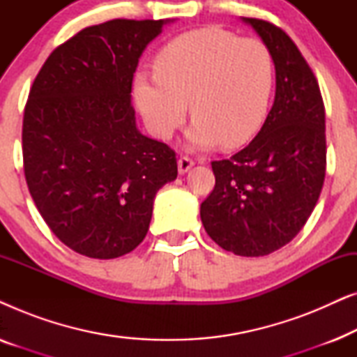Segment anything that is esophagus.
<instances>
[{
	"instance_id": "obj_1",
	"label": "esophagus",
	"mask_w": 357,
	"mask_h": 357,
	"mask_svg": "<svg viewBox=\"0 0 357 357\" xmlns=\"http://www.w3.org/2000/svg\"><path fill=\"white\" fill-rule=\"evenodd\" d=\"M178 174H187L190 169L193 167L195 165V162H193V159H190V158H187V155H182V158L178 159Z\"/></svg>"
}]
</instances>
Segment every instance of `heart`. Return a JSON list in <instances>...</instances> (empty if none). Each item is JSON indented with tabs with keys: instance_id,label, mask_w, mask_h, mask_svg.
I'll use <instances>...</instances> for the list:
<instances>
[{
	"instance_id": "heart-1",
	"label": "heart",
	"mask_w": 357,
	"mask_h": 357,
	"mask_svg": "<svg viewBox=\"0 0 357 357\" xmlns=\"http://www.w3.org/2000/svg\"><path fill=\"white\" fill-rule=\"evenodd\" d=\"M275 60L258 38L219 27L190 31L165 45L155 73L135 76V100L146 126L169 139L187 114L190 149L236 148L252 138L270 105Z\"/></svg>"
}]
</instances>
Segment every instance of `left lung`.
Instances as JSON below:
<instances>
[{"instance_id":"obj_1","label":"left lung","mask_w":357,"mask_h":357,"mask_svg":"<svg viewBox=\"0 0 357 357\" xmlns=\"http://www.w3.org/2000/svg\"><path fill=\"white\" fill-rule=\"evenodd\" d=\"M270 48L275 102L252 143L211 162L216 185L199 208L208 236L241 257H265L294 238L325 180V107L314 73L280 27L242 17Z\"/></svg>"}]
</instances>
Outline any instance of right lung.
Returning <instances> with one entry per match:
<instances>
[{
  "label": "right lung",
  "instance_id": "1",
  "mask_svg": "<svg viewBox=\"0 0 357 357\" xmlns=\"http://www.w3.org/2000/svg\"><path fill=\"white\" fill-rule=\"evenodd\" d=\"M170 19L82 29L43 63L24 110V174L43 221L81 255L119 258L143 242L155 193L177 178L167 144L136 126L131 84Z\"/></svg>",
  "mask_w": 357,
  "mask_h": 357
}]
</instances>
